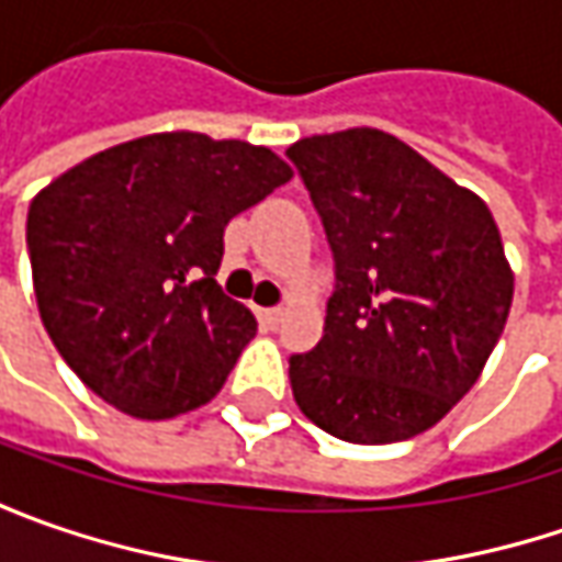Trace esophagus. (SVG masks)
<instances>
[{
  "label": "esophagus",
  "mask_w": 562,
  "mask_h": 562,
  "mask_svg": "<svg viewBox=\"0 0 562 562\" xmlns=\"http://www.w3.org/2000/svg\"><path fill=\"white\" fill-rule=\"evenodd\" d=\"M256 315H259L262 328H278V322H281V310H256Z\"/></svg>",
  "instance_id": "1"
}]
</instances>
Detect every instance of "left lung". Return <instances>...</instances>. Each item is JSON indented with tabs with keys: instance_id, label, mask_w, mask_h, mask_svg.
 Segmentation results:
<instances>
[{
	"instance_id": "left-lung-1",
	"label": "left lung",
	"mask_w": 562,
	"mask_h": 562,
	"mask_svg": "<svg viewBox=\"0 0 562 562\" xmlns=\"http://www.w3.org/2000/svg\"><path fill=\"white\" fill-rule=\"evenodd\" d=\"M335 252L325 335L291 357L303 416L350 443L441 422L504 335L513 269L485 200L378 127L288 149Z\"/></svg>"
}]
</instances>
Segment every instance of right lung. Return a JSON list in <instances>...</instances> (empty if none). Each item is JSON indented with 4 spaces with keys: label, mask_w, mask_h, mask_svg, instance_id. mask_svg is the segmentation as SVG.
Returning a JSON list of instances; mask_svg holds the SVG:
<instances>
[{
    "label": "right lung",
    "mask_w": 562,
    "mask_h": 562,
    "mask_svg": "<svg viewBox=\"0 0 562 562\" xmlns=\"http://www.w3.org/2000/svg\"><path fill=\"white\" fill-rule=\"evenodd\" d=\"M291 178L269 146L165 131L109 146L33 196L36 310L97 397L156 422L222 391L256 335L215 281L222 237Z\"/></svg>",
    "instance_id": "right-lung-1"
}]
</instances>
